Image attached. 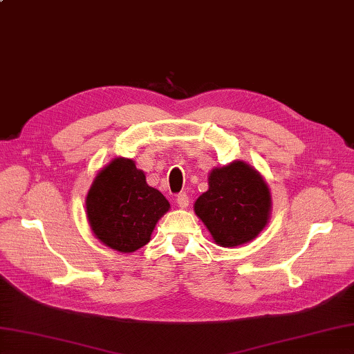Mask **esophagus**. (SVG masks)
Instances as JSON below:
<instances>
[{"label": "esophagus", "mask_w": 354, "mask_h": 354, "mask_svg": "<svg viewBox=\"0 0 354 354\" xmlns=\"http://www.w3.org/2000/svg\"><path fill=\"white\" fill-rule=\"evenodd\" d=\"M176 201H177V204H178L180 209H186V207L189 205V196H187L185 192H182V194H178V195H177Z\"/></svg>", "instance_id": "1"}]
</instances>
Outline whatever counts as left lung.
Listing matches in <instances>:
<instances>
[{"mask_svg": "<svg viewBox=\"0 0 354 354\" xmlns=\"http://www.w3.org/2000/svg\"><path fill=\"white\" fill-rule=\"evenodd\" d=\"M194 212L214 243L236 248L251 242L269 223L270 189L254 167L234 160L210 171L209 189L196 198Z\"/></svg>", "mask_w": 354, "mask_h": 354, "instance_id": "left-lung-1", "label": "left lung"}]
</instances>
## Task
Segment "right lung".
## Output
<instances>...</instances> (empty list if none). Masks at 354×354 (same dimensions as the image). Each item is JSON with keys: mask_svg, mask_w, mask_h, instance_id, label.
I'll list each match as a JSON object with an SVG mask.
<instances>
[{"mask_svg": "<svg viewBox=\"0 0 354 354\" xmlns=\"http://www.w3.org/2000/svg\"><path fill=\"white\" fill-rule=\"evenodd\" d=\"M169 207L167 198L147 185L135 162L126 158H115L103 167L85 198L93 234L123 254L150 242L154 227Z\"/></svg>", "mask_w": 354, "mask_h": 354, "instance_id": "right-lung-1", "label": "right lung"}]
</instances>
